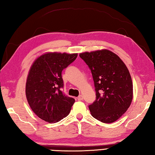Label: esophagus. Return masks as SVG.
Listing matches in <instances>:
<instances>
[{
    "label": "esophagus",
    "instance_id": "esophagus-1",
    "mask_svg": "<svg viewBox=\"0 0 155 155\" xmlns=\"http://www.w3.org/2000/svg\"><path fill=\"white\" fill-rule=\"evenodd\" d=\"M77 99L78 101H81V100H83V96L82 95H80L78 96V97L77 98Z\"/></svg>",
    "mask_w": 155,
    "mask_h": 155
}]
</instances>
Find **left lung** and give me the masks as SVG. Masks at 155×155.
<instances>
[{"instance_id":"8db88e82","label":"left lung","mask_w":155,"mask_h":155,"mask_svg":"<svg viewBox=\"0 0 155 155\" xmlns=\"http://www.w3.org/2000/svg\"><path fill=\"white\" fill-rule=\"evenodd\" d=\"M91 70L96 100L88 107L93 117L113 123L126 112L133 98V84L129 70L116 54L109 50L80 54Z\"/></svg>"}]
</instances>
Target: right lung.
<instances>
[{
  "mask_svg": "<svg viewBox=\"0 0 155 155\" xmlns=\"http://www.w3.org/2000/svg\"><path fill=\"white\" fill-rule=\"evenodd\" d=\"M78 54L48 52L34 61L28 75L25 94L34 113L48 123H57L69 115L75 99L62 91L61 73Z\"/></svg>",
  "mask_w": 155,
  "mask_h": 155,
  "instance_id": "obj_1",
  "label": "right lung"
}]
</instances>
